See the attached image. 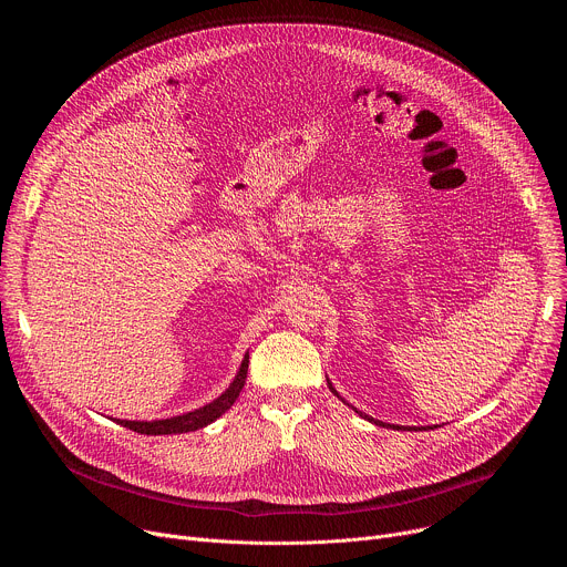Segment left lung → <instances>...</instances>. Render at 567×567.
I'll list each match as a JSON object with an SVG mask.
<instances>
[{
	"label": "left lung",
	"mask_w": 567,
	"mask_h": 567,
	"mask_svg": "<svg viewBox=\"0 0 567 567\" xmlns=\"http://www.w3.org/2000/svg\"><path fill=\"white\" fill-rule=\"evenodd\" d=\"M328 385H330V390H332V392H334V394H337V396H341V394H339V392H337V390H334V385H332V383H330V379H328ZM357 413H359V411H357ZM359 415H361V417H363V420H368V422H374V424H377V426H383V422H377V420H372V417H368V415H363V413H359ZM392 429H394V431H401V426H392ZM435 429H437V426H435Z\"/></svg>",
	"instance_id": "obj_1"
}]
</instances>
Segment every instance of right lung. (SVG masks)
I'll return each instance as SVG.
<instances>
[{
  "label": "right lung",
  "mask_w": 567,
  "mask_h": 567,
  "mask_svg": "<svg viewBox=\"0 0 567 567\" xmlns=\"http://www.w3.org/2000/svg\"><path fill=\"white\" fill-rule=\"evenodd\" d=\"M247 372H249V352L241 359V365L235 374V379L230 381V385L210 403L202 409H195L190 413L177 415V417H168V420H152V422H136V420H114L116 424L141 433V435H177V433H190V431H199L208 424H213L217 417H221L239 396L241 388H245L247 381Z\"/></svg>",
  "instance_id": "obj_1"
}]
</instances>
